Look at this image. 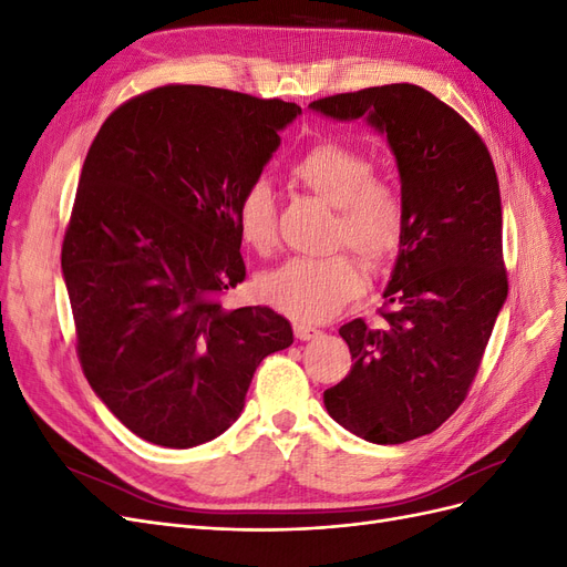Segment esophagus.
I'll return each instance as SVG.
<instances>
[{"label": "esophagus", "instance_id": "esophagus-1", "mask_svg": "<svg viewBox=\"0 0 567 567\" xmlns=\"http://www.w3.org/2000/svg\"><path fill=\"white\" fill-rule=\"evenodd\" d=\"M293 333L298 340H312L319 336V329H315V326H310V323H296Z\"/></svg>", "mask_w": 567, "mask_h": 567}]
</instances>
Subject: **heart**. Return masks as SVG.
Here are the masks:
<instances>
[{
	"label": "heart",
	"instance_id": "obj_1",
	"mask_svg": "<svg viewBox=\"0 0 567 567\" xmlns=\"http://www.w3.org/2000/svg\"><path fill=\"white\" fill-rule=\"evenodd\" d=\"M288 175L305 192L336 208L333 248H352L369 269L398 255L406 210L400 188L373 173L364 151L342 142H317L290 163ZM236 229L257 255L277 248V196L265 179H252L236 203ZM260 296L274 310L300 321H326L364 290V271L352 252L293 257L260 279Z\"/></svg>",
	"mask_w": 567,
	"mask_h": 567
}]
</instances>
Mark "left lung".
I'll use <instances>...</instances> for the list:
<instances>
[{
    "label": "left lung",
    "mask_w": 567,
    "mask_h": 567,
    "mask_svg": "<svg viewBox=\"0 0 567 567\" xmlns=\"http://www.w3.org/2000/svg\"><path fill=\"white\" fill-rule=\"evenodd\" d=\"M310 106L336 120L367 117L398 158L406 227L383 321L340 326L354 364L323 404L350 433L402 444L437 431L466 400L506 300L499 179L480 134L419 84Z\"/></svg>",
    "instance_id": "left-lung-1"
}]
</instances>
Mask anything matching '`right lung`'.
Instances as JSON below:
<instances>
[{"mask_svg": "<svg viewBox=\"0 0 567 567\" xmlns=\"http://www.w3.org/2000/svg\"><path fill=\"white\" fill-rule=\"evenodd\" d=\"M300 113L281 99L163 84L101 125L61 267L84 379L113 416L188 450L241 416L262 359L293 342L269 307L225 310L246 279L236 203Z\"/></svg>", "mask_w": 567, "mask_h": 567, "instance_id": "obj_1", "label": "right lung"}]
</instances>
